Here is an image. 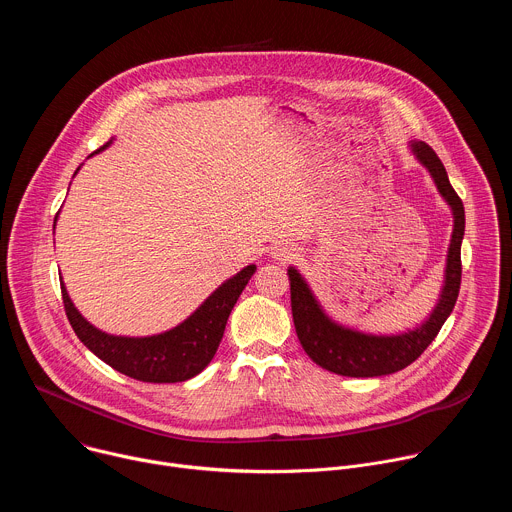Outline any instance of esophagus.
I'll return each instance as SVG.
<instances>
[{
    "mask_svg": "<svg viewBox=\"0 0 512 512\" xmlns=\"http://www.w3.org/2000/svg\"><path fill=\"white\" fill-rule=\"evenodd\" d=\"M271 257L277 261H291L296 257V249L289 247V245H275L271 249Z\"/></svg>",
    "mask_w": 512,
    "mask_h": 512,
    "instance_id": "esophagus-1",
    "label": "esophagus"
}]
</instances>
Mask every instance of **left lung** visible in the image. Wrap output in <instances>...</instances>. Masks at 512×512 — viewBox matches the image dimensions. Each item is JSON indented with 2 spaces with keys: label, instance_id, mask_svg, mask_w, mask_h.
I'll return each instance as SVG.
<instances>
[{
  "label": "left lung",
  "instance_id": "8db88e82",
  "mask_svg": "<svg viewBox=\"0 0 512 512\" xmlns=\"http://www.w3.org/2000/svg\"><path fill=\"white\" fill-rule=\"evenodd\" d=\"M409 150L429 172L437 192L442 194L454 214V231L448 247L440 300L425 322L401 334H367L342 326L324 312L302 273L296 267L287 269L291 314H294V326L302 348L322 369L342 377H383L403 371L431 344L458 300L462 281L460 249L466 227L464 204L452 188L442 160L425 141H409Z\"/></svg>",
  "mask_w": 512,
  "mask_h": 512
}]
</instances>
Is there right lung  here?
<instances>
[{"label":"right lung","instance_id":"obj_1","mask_svg":"<svg viewBox=\"0 0 512 512\" xmlns=\"http://www.w3.org/2000/svg\"><path fill=\"white\" fill-rule=\"evenodd\" d=\"M109 145L111 141H107L97 152H103ZM255 269V265L243 267L237 275L218 285L184 322L154 336L107 334L83 318V314L72 304L64 283H60V289L66 318L72 330L111 369L143 383H182L208 367V362L223 340L229 314Z\"/></svg>","mask_w":512,"mask_h":512}]
</instances>
